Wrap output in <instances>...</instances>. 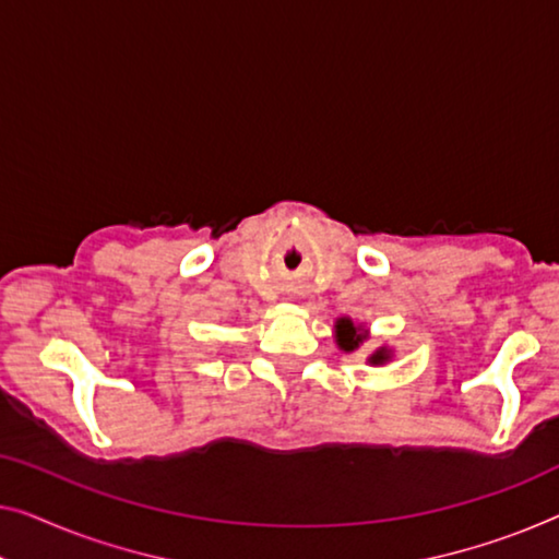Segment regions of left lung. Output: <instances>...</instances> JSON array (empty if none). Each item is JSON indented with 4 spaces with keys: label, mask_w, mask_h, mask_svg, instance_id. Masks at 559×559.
Returning <instances> with one entry per match:
<instances>
[{
    "label": "left lung",
    "mask_w": 559,
    "mask_h": 559,
    "mask_svg": "<svg viewBox=\"0 0 559 559\" xmlns=\"http://www.w3.org/2000/svg\"><path fill=\"white\" fill-rule=\"evenodd\" d=\"M364 338H366V333L359 326H354L352 319H338L336 321V341H338V346L344 348V352H354V348H359ZM389 356H391L389 348L381 346L371 354L369 361L371 364H384V361H389Z\"/></svg>",
    "instance_id": "8db88e82"
}]
</instances>
